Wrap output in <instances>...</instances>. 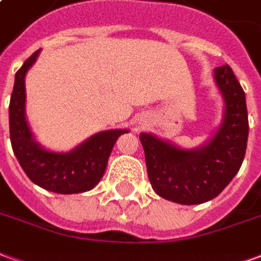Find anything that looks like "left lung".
<instances>
[{
  "label": "left lung",
  "instance_id": "1",
  "mask_svg": "<svg viewBox=\"0 0 261 261\" xmlns=\"http://www.w3.org/2000/svg\"><path fill=\"white\" fill-rule=\"evenodd\" d=\"M214 80L224 116L205 144L181 148L151 133L140 134L151 186L165 200L183 205L210 201L241 169L249 136L246 96L229 65L214 69Z\"/></svg>",
  "mask_w": 261,
  "mask_h": 261
}]
</instances>
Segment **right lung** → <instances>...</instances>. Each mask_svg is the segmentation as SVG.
I'll return each mask as SVG.
<instances>
[{
    "label": "right lung",
    "instance_id": "obj_1",
    "mask_svg": "<svg viewBox=\"0 0 261 261\" xmlns=\"http://www.w3.org/2000/svg\"><path fill=\"white\" fill-rule=\"evenodd\" d=\"M40 50L26 60L15 74L9 102V136L16 159L35 185L59 194H75L92 190L100 181L114 144L127 128L105 130L93 134L68 152L44 148L35 138L26 120L28 71L36 63Z\"/></svg>",
    "mask_w": 261,
    "mask_h": 261
}]
</instances>
